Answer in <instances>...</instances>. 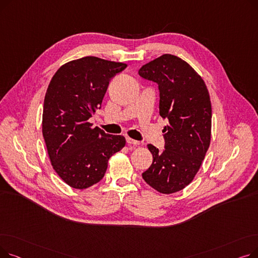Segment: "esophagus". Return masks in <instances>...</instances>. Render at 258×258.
Here are the masks:
<instances>
[{"label":"esophagus","mask_w":258,"mask_h":258,"mask_svg":"<svg viewBox=\"0 0 258 258\" xmlns=\"http://www.w3.org/2000/svg\"><path fill=\"white\" fill-rule=\"evenodd\" d=\"M126 142L130 144V145H140V142L139 141H137V140H134V139H132V138H126Z\"/></svg>","instance_id":"obj_1"}]
</instances>
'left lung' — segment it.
<instances>
[{
	"mask_svg": "<svg viewBox=\"0 0 258 258\" xmlns=\"http://www.w3.org/2000/svg\"><path fill=\"white\" fill-rule=\"evenodd\" d=\"M139 75L158 84L160 115L168 120L163 130L164 151L147 145L153 163L142 178L161 194H174L191 183L209 148L212 116L209 92L194 68L171 54H163L142 66Z\"/></svg>",
	"mask_w": 258,
	"mask_h": 258,
	"instance_id": "8db88e82",
	"label": "left lung"
}]
</instances>
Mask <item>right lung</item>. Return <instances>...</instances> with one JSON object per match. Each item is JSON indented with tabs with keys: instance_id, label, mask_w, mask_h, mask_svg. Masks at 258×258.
Listing matches in <instances>:
<instances>
[{
	"instance_id": "obj_1",
	"label": "right lung",
	"mask_w": 258,
	"mask_h": 258,
	"mask_svg": "<svg viewBox=\"0 0 258 258\" xmlns=\"http://www.w3.org/2000/svg\"><path fill=\"white\" fill-rule=\"evenodd\" d=\"M126 66L86 56L62 64L48 86L43 136L53 169L73 188L98 183L108 159L125 145L123 136L93 127L89 119L100 108L110 80Z\"/></svg>"
}]
</instances>
